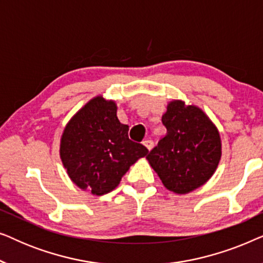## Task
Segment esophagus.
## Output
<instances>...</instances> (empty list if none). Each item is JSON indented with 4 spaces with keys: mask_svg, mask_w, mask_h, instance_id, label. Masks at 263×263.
Returning <instances> with one entry per match:
<instances>
[{
    "mask_svg": "<svg viewBox=\"0 0 263 263\" xmlns=\"http://www.w3.org/2000/svg\"><path fill=\"white\" fill-rule=\"evenodd\" d=\"M143 145H145L146 147H147V149H152L153 148V146H154V142L152 141V140H145V141H143Z\"/></svg>",
    "mask_w": 263,
    "mask_h": 263,
    "instance_id": "esophagus-1",
    "label": "esophagus"
}]
</instances>
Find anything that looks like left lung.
Here are the masks:
<instances>
[{
    "label": "left lung",
    "mask_w": 263,
    "mask_h": 263,
    "mask_svg": "<svg viewBox=\"0 0 263 263\" xmlns=\"http://www.w3.org/2000/svg\"><path fill=\"white\" fill-rule=\"evenodd\" d=\"M166 134L147 156L171 192L185 194L204 184L221 156L220 136L202 110L175 100L161 117Z\"/></svg>",
    "instance_id": "left-lung-1"
}]
</instances>
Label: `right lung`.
<instances>
[{
  "mask_svg": "<svg viewBox=\"0 0 263 263\" xmlns=\"http://www.w3.org/2000/svg\"><path fill=\"white\" fill-rule=\"evenodd\" d=\"M128 130L118 120L114 102L97 97L86 104L61 139V159L71 181L95 195L116 188L130 165L148 153L129 139Z\"/></svg>",
  "mask_w": 263,
  "mask_h": 263,
  "instance_id": "1",
  "label": "right lung"
}]
</instances>
